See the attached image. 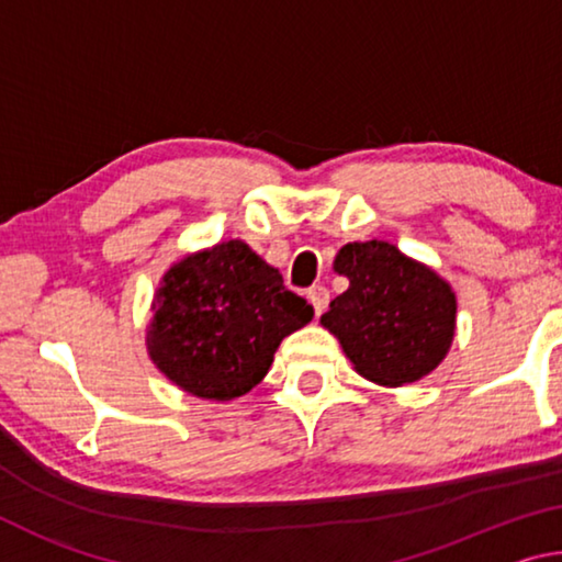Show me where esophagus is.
Returning <instances> with one entry per match:
<instances>
[{"label":"esophagus","instance_id":"esophagus-1","mask_svg":"<svg viewBox=\"0 0 562 562\" xmlns=\"http://www.w3.org/2000/svg\"><path fill=\"white\" fill-rule=\"evenodd\" d=\"M307 297H310L312 310H315V315H322V312H325L327 304H329V290L322 288V284H315V288H310Z\"/></svg>","mask_w":562,"mask_h":562}]
</instances>
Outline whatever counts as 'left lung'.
I'll return each instance as SVG.
<instances>
[{
	"mask_svg": "<svg viewBox=\"0 0 562 562\" xmlns=\"http://www.w3.org/2000/svg\"><path fill=\"white\" fill-rule=\"evenodd\" d=\"M335 270L349 288L329 302L322 325L361 376L402 386L439 367L456 327L449 282L384 240L345 245Z\"/></svg>",
	"mask_w": 562,
	"mask_h": 562,
	"instance_id": "8db88e82",
	"label": "left lung"
}]
</instances>
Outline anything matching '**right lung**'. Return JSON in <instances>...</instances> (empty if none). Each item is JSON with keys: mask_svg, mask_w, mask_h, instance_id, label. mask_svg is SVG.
I'll use <instances>...</instances> for the list:
<instances>
[{"mask_svg": "<svg viewBox=\"0 0 562 562\" xmlns=\"http://www.w3.org/2000/svg\"><path fill=\"white\" fill-rule=\"evenodd\" d=\"M312 304L240 240L180 260L154 297L148 355L170 382L201 398L250 392L280 341L307 325Z\"/></svg>", "mask_w": 562, "mask_h": 562, "instance_id": "right-lung-1", "label": "right lung"}]
</instances>
